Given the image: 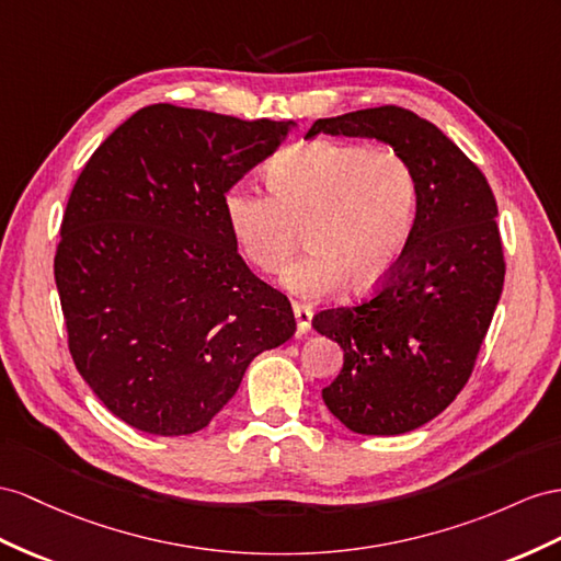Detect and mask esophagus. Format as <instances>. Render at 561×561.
<instances>
[{
  "mask_svg": "<svg viewBox=\"0 0 561 561\" xmlns=\"http://www.w3.org/2000/svg\"><path fill=\"white\" fill-rule=\"evenodd\" d=\"M294 318H296L298 334H308L310 332V322H312V310L308 306L294 304Z\"/></svg>",
  "mask_w": 561,
  "mask_h": 561,
  "instance_id": "34e87169",
  "label": "esophagus"
}]
</instances>
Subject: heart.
<instances>
[{
	"mask_svg": "<svg viewBox=\"0 0 561 561\" xmlns=\"http://www.w3.org/2000/svg\"><path fill=\"white\" fill-rule=\"evenodd\" d=\"M265 175L270 192L237 184L225 196L227 225L257 270L289 263L298 232L308 253L282 282L300 296L336 284L360 294L396 267L420 208V178L405 153L314 139L272 158Z\"/></svg>",
	"mask_w": 561,
	"mask_h": 561,
	"instance_id": "heart-1",
	"label": "heart"
}]
</instances>
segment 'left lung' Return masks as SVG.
Segmentation results:
<instances>
[{
  "label": "left lung",
  "instance_id": "left-lung-1",
  "mask_svg": "<svg viewBox=\"0 0 561 561\" xmlns=\"http://www.w3.org/2000/svg\"><path fill=\"white\" fill-rule=\"evenodd\" d=\"M363 137L410 158L420 178L412 237L369 300L322 310L314 332L343 348L324 405L355 434L431 422L467 383L505 284L497 206L483 172L434 123L400 106L314 121V135Z\"/></svg>",
  "mask_w": 561,
  "mask_h": 561
}]
</instances>
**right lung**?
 Returning <instances> with one entry per match:
<instances>
[{
    "label": "right lung",
    "instance_id": "add662e5",
    "mask_svg": "<svg viewBox=\"0 0 561 561\" xmlns=\"http://www.w3.org/2000/svg\"><path fill=\"white\" fill-rule=\"evenodd\" d=\"M294 127L153 104L104 139L70 192L54 257L68 348L94 396L144 434L208 426L253 357L296 332L225 218L227 192Z\"/></svg>",
    "mask_w": 561,
    "mask_h": 561
}]
</instances>
